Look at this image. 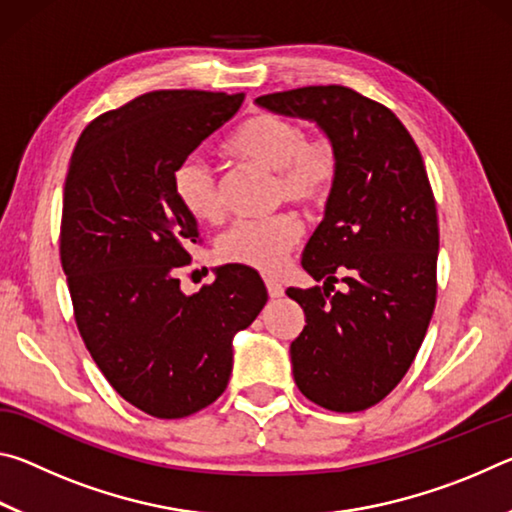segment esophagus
<instances>
[{
  "label": "esophagus",
  "instance_id": "1",
  "mask_svg": "<svg viewBox=\"0 0 512 512\" xmlns=\"http://www.w3.org/2000/svg\"><path fill=\"white\" fill-rule=\"evenodd\" d=\"M266 291H268V296H271V298H282L284 296L282 284L275 282V280H266Z\"/></svg>",
  "mask_w": 512,
  "mask_h": 512
}]
</instances>
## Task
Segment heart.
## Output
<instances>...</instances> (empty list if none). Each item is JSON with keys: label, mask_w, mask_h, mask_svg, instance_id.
Instances as JSON below:
<instances>
[{"label": "heart", "mask_w": 512, "mask_h": 512, "mask_svg": "<svg viewBox=\"0 0 512 512\" xmlns=\"http://www.w3.org/2000/svg\"><path fill=\"white\" fill-rule=\"evenodd\" d=\"M225 151L241 162L277 171L275 198L305 210L327 205L339 183L341 155L327 133H307L298 121L277 112H255L241 124ZM180 207L201 223L223 219V201L214 173L201 160L185 158L171 176ZM300 221L289 212L262 221H239L216 241L225 264L275 273L300 239Z\"/></svg>", "instance_id": "obj_1"}]
</instances>
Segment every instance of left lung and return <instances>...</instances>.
I'll return each mask as SVG.
<instances>
[{
    "label": "left lung",
    "instance_id": "1",
    "mask_svg": "<svg viewBox=\"0 0 512 512\" xmlns=\"http://www.w3.org/2000/svg\"><path fill=\"white\" fill-rule=\"evenodd\" d=\"M257 103L316 121L339 146V183L302 253L305 271L325 284L287 291L307 323L291 363L307 400L366 411L411 368L436 307L438 212L420 149L393 110L343 85Z\"/></svg>",
    "mask_w": 512,
    "mask_h": 512
}]
</instances>
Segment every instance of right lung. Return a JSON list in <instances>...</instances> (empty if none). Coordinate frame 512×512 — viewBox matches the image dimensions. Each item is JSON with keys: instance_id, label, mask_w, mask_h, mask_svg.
Listing matches in <instances>:
<instances>
[{"instance_id": "right-lung-1", "label": "right lung", "mask_w": 512, "mask_h": 512, "mask_svg": "<svg viewBox=\"0 0 512 512\" xmlns=\"http://www.w3.org/2000/svg\"><path fill=\"white\" fill-rule=\"evenodd\" d=\"M241 101L244 92H146L92 119L69 160L60 264L76 327L108 384L153 418H187L225 391L232 336L268 298L248 266L216 268L194 296L178 280L201 232L176 201L173 169Z\"/></svg>"}]
</instances>
